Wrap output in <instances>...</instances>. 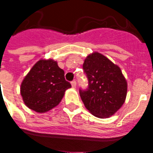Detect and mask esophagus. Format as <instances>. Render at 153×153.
I'll use <instances>...</instances> for the list:
<instances>
[{
    "mask_svg": "<svg viewBox=\"0 0 153 153\" xmlns=\"http://www.w3.org/2000/svg\"><path fill=\"white\" fill-rule=\"evenodd\" d=\"M71 85H72L73 88H76V81H75V80L71 81Z\"/></svg>",
    "mask_w": 153,
    "mask_h": 153,
    "instance_id": "34e87169",
    "label": "esophagus"
}]
</instances>
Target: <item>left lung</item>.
<instances>
[{
  "mask_svg": "<svg viewBox=\"0 0 153 153\" xmlns=\"http://www.w3.org/2000/svg\"><path fill=\"white\" fill-rule=\"evenodd\" d=\"M83 70L88 81L86 89H79L85 107L98 118L114 115L124 104L127 94V82L120 67L94 52L85 59Z\"/></svg>",
  "mask_w": 153,
  "mask_h": 153,
  "instance_id": "1",
  "label": "left lung"
}]
</instances>
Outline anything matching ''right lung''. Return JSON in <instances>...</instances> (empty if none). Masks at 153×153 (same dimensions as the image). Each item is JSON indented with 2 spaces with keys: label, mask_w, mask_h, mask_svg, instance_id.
Masks as SVG:
<instances>
[{
  "label": "right lung",
  "mask_w": 153,
  "mask_h": 153,
  "mask_svg": "<svg viewBox=\"0 0 153 153\" xmlns=\"http://www.w3.org/2000/svg\"><path fill=\"white\" fill-rule=\"evenodd\" d=\"M71 84L53 60H40L23 80L20 93L25 105L36 112H46L57 106Z\"/></svg>",
  "instance_id": "1"
}]
</instances>
